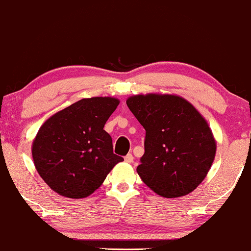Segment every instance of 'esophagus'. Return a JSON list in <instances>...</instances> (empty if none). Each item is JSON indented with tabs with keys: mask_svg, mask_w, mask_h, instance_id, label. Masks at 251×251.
Returning <instances> with one entry per match:
<instances>
[{
	"mask_svg": "<svg viewBox=\"0 0 251 251\" xmlns=\"http://www.w3.org/2000/svg\"><path fill=\"white\" fill-rule=\"evenodd\" d=\"M125 161H126V162H128V163L133 162V156H132V154H126V155L125 156Z\"/></svg>",
	"mask_w": 251,
	"mask_h": 251,
	"instance_id": "obj_1",
	"label": "esophagus"
}]
</instances>
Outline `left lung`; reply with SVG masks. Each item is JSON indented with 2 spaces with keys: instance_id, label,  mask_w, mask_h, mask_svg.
Here are the masks:
<instances>
[{
  "instance_id": "left-lung-1",
  "label": "left lung",
  "mask_w": 251,
  "mask_h": 251,
  "mask_svg": "<svg viewBox=\"0 0 251 251\" xmlns=\"http://www.w3.org/2000/svg\"><path fill=\"white\" fill-rule=\"evenodd\" d=\"M126 105L146 131L137 173L164 198L191 193L207 176L216 154L208 123L193 105L171 95H138Z\"/></svg>"
}]
</instances>
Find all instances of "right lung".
I'll return each instance as SVG.
<instances>
[{
	"label": "right lung",
	"mask_w": 251,
	"mask_h": 251,
	"mask_svg": "<svg viewBox=\"0 0 251 251\" xmlns=\"http://www.w3.org/2000/svg\"><path fill=\"white\" fill-rule=\"evenodd\" d=\"M111 97L83 98L48 119L33 143V160L42 179L58 194L80 199L97 190L116 163L104 126L119 105Z\"/></svg>",
	"instance_id": "obj_1"
}]
</instances>
